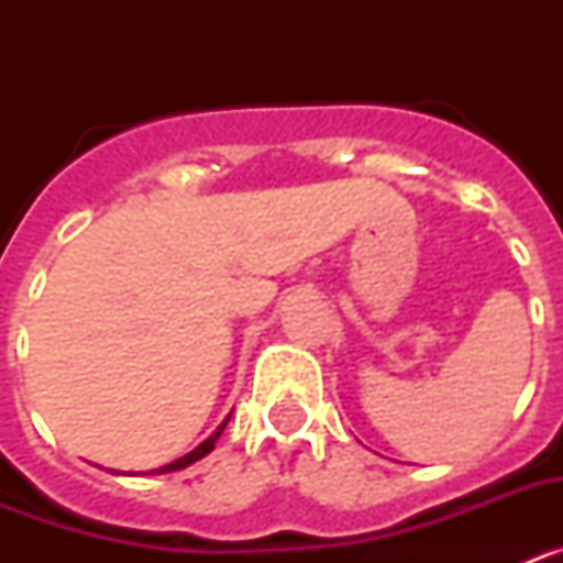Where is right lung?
<instances>
[{"label": "right lung", "instance_id": "1", "mask_svg": "<svg viewBox=\"0 0 563 563\" xmlns=\"http://www.w3.org/2000/svg\"><path fill=\"white\" fill-rule=\"evenodd\" d=\"M228 420H231V415H228L225 420H222L220 426H217V431H213V434L208 437V440H202L200 445H197V449H194V451H188L186 456H180V460L168 462V465H163V467H154V471H148V474H172V471H183V467L194 465V462H197V460H202V456L211 454L213 445H217V440H220V434H222V431H225Z\"/></svg>", "mask_w": 563, "mask_h": 563}]
</instances>
